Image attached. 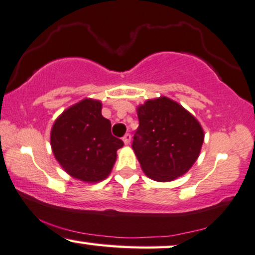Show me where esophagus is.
I'll use <instances>...</instances> for the list:
<instances>
[{
  "label": "esophagus",
  "mask_w": 255,
  "mask_h": 255,
  "mask_svg": "<svg viewBox=\"0 0 255 255\" xmlns=\"http://www.w3.org/2000/svg\"><path fill=\"white\" fill-rule=\"evenodd\" d=\"M123 142H124L127 145L130 144V142H131V134H130V133L125 134V136L123 137Z\"/></svg>",
  "instance_id": "obj_1"
}]
</instances>
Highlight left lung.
<instances>
[{
	"label": "left lung",
	"mask_w": 255,
	"mask_h": 255,
	"mask_svg": "<svg viewBox=\"0 0 255 255\" xmlns=\"http://www.w3.org/2000/svg\"><path fill=\"white\" fill-rule=\"evenodd\" d=\"M137 116L132 149L145 175L167 182L187 173L204 142L196 117L167 97L146 100L137 107Z\"/></svg>",
	"instance_id": "left-lung-1"
}]
</instances>
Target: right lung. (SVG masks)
I'll return each instance as SVG.
<instances>
[{"instance_id":"1","label":"right lung","mask_w":255,"mask_h":255,"mask_svg":"<svg viewBox=\"0 0 255 255\" xmlns=\"http://www.w3.org/2000/svg\"><path fill=\"white\" fill-rule=\"evenodd\" d=\"M103 104L83 99L63 111L51 128L52 152L69 175L98 182L110 175L117 150L124 145L111 133V122L101 115Z\"/></svg>"}]
</instances>
